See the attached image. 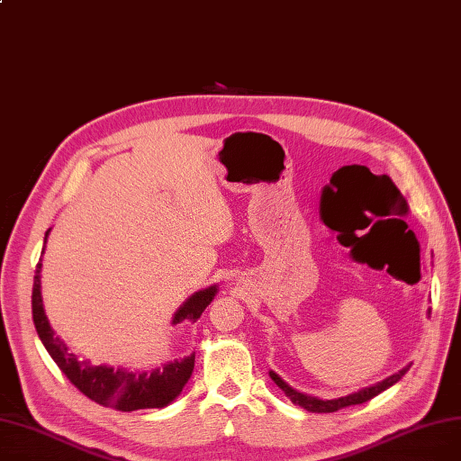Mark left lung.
Instances as JSON below:
<instances>
[{
	"label": "left lung",
	"mask_w": 461,
	"mask_h": 461,
	"mask_svg": "<svg viewBox=\"0 0 461 461\" xmlns=\"http://www.w3.org/2000/svg\"><path fill=\"white\" fill-rule=\"evenodd\" d=\"M407 370H409V366L403 368V370H400L398 374H394V375H391V377H386L384 381H381V383H377V384L368 386V389H362V391H358V393H355V394L342 396V398H338V400H320V398H313V396H306V394L297 393L295 389H292V386H289L285 381H282V377H278L275 372H269V375H271V379L280 386V389L285 393V396H287L289 400H292L295 405H301V407H304L306 411H312V413H334V411L342 409V407L358 405V403H365V402L372 400L374 396L381 394L383 391L389 389V386H393L394 383H398V381L405 375Z\"/></svg>",
	"instance_id": "8db88e82"
}]
</instances>
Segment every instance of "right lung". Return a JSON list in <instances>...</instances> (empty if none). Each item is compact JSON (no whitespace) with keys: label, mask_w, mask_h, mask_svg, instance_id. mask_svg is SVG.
<instances>
[{"label":"right lung","mask_w":461,"mask_h":461,"mask_svg":"<svg viewBox=\"0 0 461 461\" xmlns=\"http://www.w3.org/2000/svg\"><path fill=\"white\" fill-rule=\"evenodd\" d=\"M50 230L44 235L46 237ZM41 269L42 261L37 263V271L33 278V294H32V310H33V323L41 342L46 351L50 353L59 370L67 375V379L77 386V389L86 394L89 400L101 403L104 407H113L117 411H136V409H153L166 407L169 402H174L194 370V355L167 362L162 368L151 372H129L125 368H112V366H91L87 360H78L75 353H70L63 340L56 336L42 308L41 297ZM216 295V285H211L203 292L194 294L174 316V325L190 320L196 321L207 304Z\"/></svg>","instance_id":"obj_1"}]
</instances>
